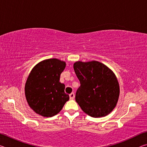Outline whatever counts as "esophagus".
<instances>
[{
    "label": "esophagus",
    "mask_w": 147,
    "mask_h": 147,
    "mask_svg": "<svg viewBox=\"0 0 147 147\" xmlns=\"http://www.w3.org/2000/svg\"><path fill=\"white\" fill-rule=\"evenodd\" d=\"M69 97H70L71 100H73L74 98V93H71L70 94H69Z\"/></svg>",
    "instance_id": "34e87169"
}]
</instances>
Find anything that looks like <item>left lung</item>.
Listing matches in <instances>:
<instances>
[{
    "label": "left lung",
    "mask_w": 147,
    "mask_h": 147,
    "mask_svg": "<svg viewBox=\"0 0 147 147\" xmlns=\"http://www.w3.org/2000/svg\"><path fill=\"white\" fill-rule=\"evenodd\" d=\"M74 70L80 83L75 100L81 109L93 117H102L112 111L120 89L113 72L96 61H76Z\"/></svg>",
    "instance_id": "1"
}]
</instances>
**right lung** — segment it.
Segmentation results:
<instances>
[{
    "instance_id": "obj_1",
    "label": "right lung",
    "mask_w": 147,
    "mask_h": 147,
    "mask_svg": "<svg viewBox=\"0 0 147 147\" xmlns=\"http://www.w3.org/2000/svg\"><path fill=\"white\" fill-rule=\"evenodd\" d=\"M66 63L53 58L43 60L32 69L25 84V96L30 107L46 117L58 114L69 100L65 85L59 82Z\"/></svg>"
}]
</instances>
